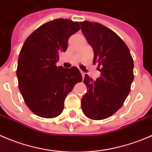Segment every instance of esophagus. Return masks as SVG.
<instances>
[{
  "label": "esophagus",
  "instance_id": "1",
  "mask_svg": "<svg viewBox=\"0 0 152 152\" xmlns=\"http://www.w3.org/2000/svg\"><path fill=\"white\" fill-rule=\"evenodd\" d=\"M81 73H82V77H83V79H84V77H85V72H83V71H82V70H81Z\"/></svg>",
  "mask_w": 152,
  "mask_h": 152
}]
</instances>
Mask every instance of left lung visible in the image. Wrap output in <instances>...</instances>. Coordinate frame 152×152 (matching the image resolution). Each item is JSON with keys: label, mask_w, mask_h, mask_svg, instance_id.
<instances>
[{"label": "left lung", "mask_w": 152, "mask_h": 152, "mask_svg": "<svg viewBox=\"0 0 152 152\" xmlns=\"http://www.w3.org/2000/svg\"><path fill=\"white\" fill-rule=\"evenodd\" d=\"M82 31L93 49V64L101 76L93 81L85 74L87 91L81 102L87 118L103 120L123 105L134 79V62L128 47L111 29L99 23L81 22Z\"/></svg>", "instance_id": "1"}]
</instances>
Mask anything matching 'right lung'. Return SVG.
Segmentation results:
<instances>
[{"label": "right lung", "instance_id": "1", "mask_svg": "<svg viewBox=\"0 0 152 152\" xmlns=\"http://www.w3.org/2000/svg\"><path fill=\"white\" fill-rule=\"evenodd\" d=\"M78 22L56 19L43 24L26 39L17 68L18 87L32 113L45 118L59 115L73 87L82 81L76 67H57L59 53L65 52L71 35L80 30Z\"/></svg>", "mask_w": 152, "mask_h": 152}]
</instances>
